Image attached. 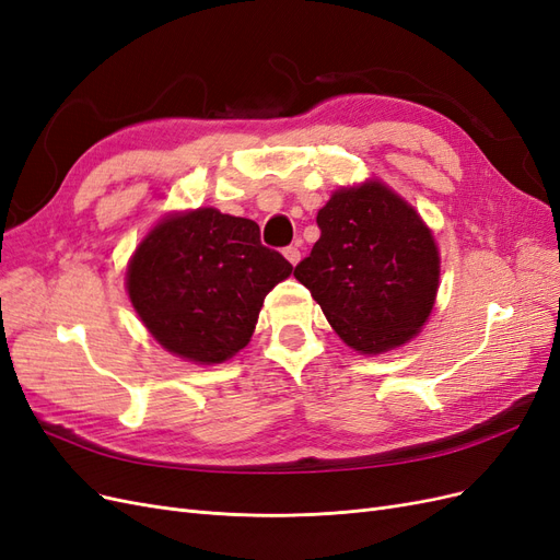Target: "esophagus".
Masks as SVG:
<instances>
[{"mask_svg":"<svg viewBox=\"0 0 560 560\" xmlns=\"http://www.w3.org/2000/svg\"><path fill=\"white\" fill-rule=\"evenodd\" d=\"M282 254H284V259H287V261H290L292 266H296V264L301 261V249H299L296 245H290V247H284V249H282Z\"/></svg>","mask_w":560,"mask_h":560,"instance_id":"obj_1","label":"esophagus"}]
</instances>
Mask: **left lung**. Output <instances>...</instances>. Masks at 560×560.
Returning a JSON list of instances; mask_svg holds the SVG:
<instances>
[{"mask_svg": "<svg viewBox=\"0 0 560 560\" xmlns=\"http://www.w3.org/2000/svg\"><path fill=\"white\" fill-rule=\"evenodd\" d=\"M317 226L294 278L343 343L378 354L411 341L439 290V249L420 214L383 182H366L334 191Z\"/></svg>", "mask_w": 560, "mask_h": 560, "instance_id": "left-lung-1", "label": "left lung"}]
</instances>
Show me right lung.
<instances>
[{"instance_id": "add662e5", "label": "right lung", "mask_w": 560, "mask_h": 560, "mask_svg": "<svg viewBox=\"0 0 560 560\" xmlns=\"http://www.w3.org/2000/svg\"><path fill=\"white\" fill-rule=\"evenodd\" d=\"M294 266L252 219L198 208L165 217L135 249L126 287L149 334L182 360L219 364L243 350L266 294Z\"/></svg>"}]
</instances>
